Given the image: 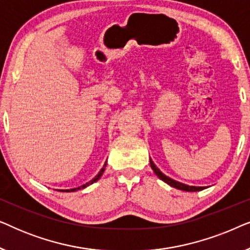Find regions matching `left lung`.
<instances>
[{
  "mask_svg": "<svg viewBox=\"0 0 250 250\" xmlns=\"http://www.w3.org/2000/svg\"><path fill=\"white\" fill-rule=\"evenodd\" d=\"M150 166H151V168L153 172L157 176L159 177L160 180L164 181V182L168 184V186L175 188L177 190H182V191H187V192H196V191H201L204 189H206V187H194V186H188V184H184V183H181L179 181H175L173 179H170L167 175H165L162 170H160L158 167L155 165V163L152 162V159L150 158Z\"/></svg>",
  "mask_w": 250,
  "mask_h": 250,
  "instance_id": "8db88e82",
  "label": "left lung"
}]
</instances>
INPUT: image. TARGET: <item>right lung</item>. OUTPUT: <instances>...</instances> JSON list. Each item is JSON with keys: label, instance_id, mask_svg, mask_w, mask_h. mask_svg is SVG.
Returning <instances> with one entry per match:
<instances>
[{"label": "right lung", "instance_id": "1", "mask_svg": "<svg viewBox=\"0 0 250 250\" xmlns=\"http://www.w3.org/2000/svg\"><path fill=\"white\" fill-rule=\"evenodd\" d=\"M105 166H107V162L104 163V167H102V168L100 169V172H99L97 175H95V177H93V179H92L90 182H87L86 184H83V186H81V187H78V188H74V189H67V190H58V191H60V192H74V191H77V190H81V189H84V188H86V187H88V186H91V184H93L94 182H97V181L100 179V177L102 176V174H104V168H105Z\"/></svg>", "mask_w": 250, "mask_h": 250}]
</instances>
